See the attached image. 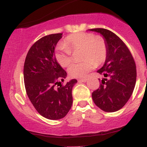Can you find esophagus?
<instances>
[{
    "label": "esophagus",
    "instance_id": "esophagus-1",
    "mask_svg": "<svg viewBox=\"0 0 147 147\" xmlns=\"http://www.w3.org/2000/svg\"><path fill=\"white\" fill-rule=\"evenodd\" d=\"M87 80H88L87 79H79L78 82H86Z\"/></svg>",
    "mask_w": 147,
    "mask_h": 147
}]
</instances>
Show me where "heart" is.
I'll return each mask as SVG.
<instances>
[{"mask_svg":"<svg viewBox=\"0 0 147 147\" xmlns=\"http://www.w3.org/2000/svg\"><path fill=\"white\" fill-rule=\"evenodd\" d=\"M82 49V62L73 63L69 67L68 73L71 77L83 78L88 72L95 68L96 63L104 61L107 55L106 42L102 37H95L90 33H77L65 38L63 45L58 48L55 57L61 66L66 67L72 61V51Z\"/></svg>","mask_w":147,"mask_h":147,"instance_id":"obj_1","label":"heart"}]
</instances>
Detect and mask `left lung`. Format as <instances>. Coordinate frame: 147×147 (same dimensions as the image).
<instances>
[{
	"mask_svg": "<svg viewBox=\"0 0 147 147\" xmlns=\"http://www.w3.org/2000/svg\"><path fill=\"white\" fill-rule=\"evenodd\" d=\"M100 34L107 55L97 72L104 76L99 88L92 93L95 105L105 112H115L126 104L136 83V66L131 52L115 34L104 28L88 30Z\"/></svg>",
	"mask_w": 147,
	"mask_h": 147,
	"instance_id": "8db88e82",
	"label": "left lung"
}]
</instances>
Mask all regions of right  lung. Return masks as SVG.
Instances as JSON below:
<instances>
[{
    "instance_id": "add662e5",
    "label": "right lung",
    "mask_w": 147,
    "mask_h": 147,
    "mask_svg": "<svg viewBox=\"0 0 147 147\" xmlns=\"http://www.w3.org/2000/svg\"><path fill=\"white\" fill-rule=\"evenodd\" d=\"M63 34L45 36L34 43L25 58L23 77L27 95L41 115L48 119H61L72 104V90L77 79H71L64 86L67 73L57 62L55 50ZM57 86H59L57 84Z\"/></svg>"
}]
</instances>
